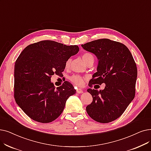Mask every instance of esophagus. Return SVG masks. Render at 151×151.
Returning <instances> with one entry per match:
<instances>
[{"label": "esophagus", "mask_w": 151, "mask_h": 151, "mask_svg": "<svg viewBox=\"0 0 151 151\" xmlns=\"http://www.w3.org/2000/svg\"><path fill=\"white\" fill-rule=\"evenodd\" d=\"M76 93H78V94L82 93H83V89H81V88H78V89H76Z\"/></svg>", "instance_id": "obj_1"}]
</instances>
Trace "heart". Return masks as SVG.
<instances>
[{
    "label": "heart",
    "instance_id": "b5f03b06",
    "mask_svg": "<svg viewBox=\"0 0 151 151\" xmlns=\"http://www.w3.org/2000/svg\"><path fill=\"white\" fill-rule=\"evenodd\" d=\"M82 59L83 60V62L87 64L90 60H94V57L93 55H92L91 53H85L82 55ZM71 63V58H69L67 60V62H65V67L66 68H68L70 67V65ZM85 78L83 76H81L80 75H73L71 76L70 78V80L74 83L76 86H82L84 83V81Z\"/></svg>",
    "mask_w": 151,
    "mask_h": 151
}]
</instances>
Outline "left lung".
<instances>
[{"instance_id":"1","label":"left lung","mask_w":151,"mask_h":151,"mask_svg":"<svg viewBox=\"0 0 151 151\" xmlns=\"http://www.w3.org/2000/svg\"><path fill=\"white\" fill-rule=\"evenodd\" d=\"M81 46L99 60L89 86L106 84L103 90H87L93 99L86 112L97 122H112L123 114L134 97L137 72L134 58L125 45L109 39H97Z\"/></svg>"}]
</instances>
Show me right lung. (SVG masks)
Masks as SVG:
<instances>
[{
	"instance_id": "obj_1",
	"label": "right lung",
	"mask_w": 151,
	"mask_h": 151,
	"mask_svg": "<svg viewBox=\"0 0 151 151\" xmlns=\"http://www.w3.org/2000/svg\"><path fill=\"white\" fill-rule=\"evenodd\" d=\"M78 51V45L45 40L28 45L19 54L14 68V97L31 119L50 123L62 113L76 90L67 81L55 88L50 78L62 74L65 62Z\"/></svg>"
}]
</instances>
